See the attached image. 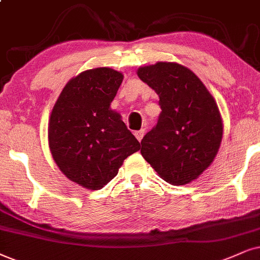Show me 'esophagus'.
Segmentation results:
<instances>
[{"label": "esophagus", "instance_id": "1", "mask_svg": "<svg viewBox=\"0 0 260 260\" xmlns=\"http://www.w3.org/2000/svg\"><path fill=\"white\" fill-rule=\"evenodd\" d=\"M144 133H145V131H144V129H139V131H136V132H134V136H136L137 139L140 141L141 139H143Z\"/></svg>", "mask_w": 260, "mask_h": 260}]
</instances>
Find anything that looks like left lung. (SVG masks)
<instances>
[{
  "label": "left lung",
  "instance_id": "obj_1",
  "mask_svg": "<svg viewBox=\"0 0 260 260\" xmlns=\"http://www.w3.org/2000/svg\"><path fill=\"white\" fill-rule=\"evenodd\" d=\"M138 77L159 97L158 122L141 140L140 152L159 177L180 186L211 166L223 137L215 98L189 68L157 62L138 68Z\"/></svg>",
  "mask_w": 260,
  "mask_h": 260
}]
</instances>
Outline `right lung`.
I'll use <instances>...</instances> for the list:
<instances>
[{"mask_svg":"<svg viewBox=\"0 0 260 260\" xmlns=\"http://www.w3.org/2000/svg\"><path fill=\"white\" fill-rule=\"evenodd\" d=\"M123 74L109 67L81 72L61 91L48 127L49 149L71 181L101 189L140 149L121 115L110 108Z\"/></svg>","mask_w":260,"mask_h":260,"instance_id":"add662e5","label":"right lung"}]
</instances>
